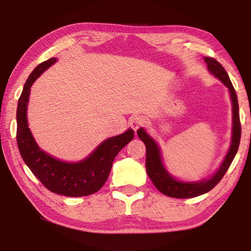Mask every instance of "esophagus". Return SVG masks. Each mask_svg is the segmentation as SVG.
Listing matches in <instances>:
<instances>
[{
	"instance_id": "1",
	"label": "esophagus",
	"mask_w": 251,
	"mask_h": 251,
	"mask_svg": "<svg viewBox=\"0 0 251 251\" xmlns=\"http://www.w3.org/2000/svg\"><path fill=\"white\" fill-rule=\"evenodd\" d=\"M145 121L146 118L144 115H141V114H135V115L129 118V125L133 127L134 130H137L139 127L145 124Z\"/></svg>"
}]
</instances>
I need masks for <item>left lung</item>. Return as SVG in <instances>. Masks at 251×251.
Here are the masks:
<instances>
[{"instance_id":"left-lung-1","label":"left lung","mask_w":251,"mask_h":251,"mask_svg":"<svg viewBox=\"0 0 251 251\" xmlns=\"http://www.w3.org/2000/svg\"><path fill=\"white\" fill-rule=\"evenodd\" d=\"M204 60L207 63L208 70L214 75H216L229 89L231 102H233V138H231L230 149L227 152L224 161H223L221 168L215 175L209 180L202 182H192V183L181 182L173 179L162 166L160 150H159L154 140L150 138L149 135H147V133L143 128L137 130L138 137L140 140L144 141V144L146 145V150H147V152H146V170H147L150 180L152 181L154 186L162 194L170 198L190 199L199 197V195H202L208 192V191H211L223 179V176H225V173L228 170L230 163L233 162L237 153V150H238L239 147L241 125L239 118L238 100H237V94L235 92L234 86L231 84L226 70L223 68L220 62L209 57H205Z\"/></svg>"}]
</instances>
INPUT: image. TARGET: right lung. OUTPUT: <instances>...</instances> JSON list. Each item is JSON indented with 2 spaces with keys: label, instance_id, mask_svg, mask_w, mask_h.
<instances>
[{
  "label": "right lung",
  "instance_id": "obj_1",
  "mask_svg": "<svg viewBox=\"0 0 251 251\" xmlns=\"http://www.w3.org/2000/svg\"><path fill=\"white\" fill-rule=\"evenodd\" d=\"M56 60V58H50L40 63L25 82L16 113L17 145L23 160L45 188L65 197H85L98 192L105 183L114 159L134 138V130L128 129L124 134L103 141L88 158L80 162L57 160L40 150L27 124V102L31 84Z\"/></svg>",
  "mask_w": 251,
  "mask_h": 251
}]
</instances>
